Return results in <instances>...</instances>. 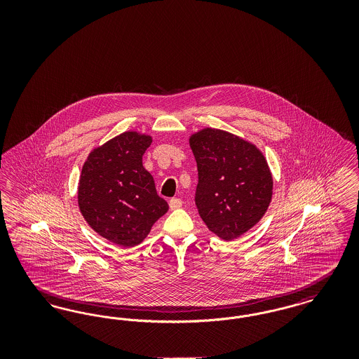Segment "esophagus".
<instances>
[{
  "label": "esophagus",
  "instance_id": "34e87169",
  "mask_svg": "<svg viewBox=\"0 0 359 359\" xmlns=\"http://www.w3.org/2000/svg\"><path fill=\"white\" fill-rule=\"evenodd\" d=\"M182 205H183V202L179 198H172L171 201H170V208L171 210H177V208L182 207Z\"/></svg>",
  "mask_w": 359,
  "mask_h": 359
}]
</instances>
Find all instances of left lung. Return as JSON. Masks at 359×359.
I'll use <instances>...</instances> for the list:
<instances>
[{"label": "left lung", "mask_w": 359, "mask_h": 359, "mask_svg": "<svg viewBox=\"0 0 359 359\" xmlns=\"http://www.w3.org/2000/svg\"><path fill=\"white\" fill-rule=\"evenodd\" d=\"M198 165L195 205L207 227L226 241L256 224L272 199L273 180L255 145L218 129L189 140Z\"/></svg>", "instance_id": "8db88e82"}]
</instances>
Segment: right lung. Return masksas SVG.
Listing matches in <instances>:
<instances>
[{
	"mask_svg": "<svg viewBox=\"0 0 359 359\" xmlns=\"http://www.w3.org/2000/svg\"><path fill=\"white\" fill-rule=\"evenodd\" d=\"M152 138L135 132L94 149L82 168L78 202L87 223L103 238L123 248L138 245L168 211L157 195L142 156Z\"/></svg>",
	"mask_w": 359,
	"mask_h": 359,
	"instance_id": "obj_1",
	"label": "right lung"
}]
</instances>
